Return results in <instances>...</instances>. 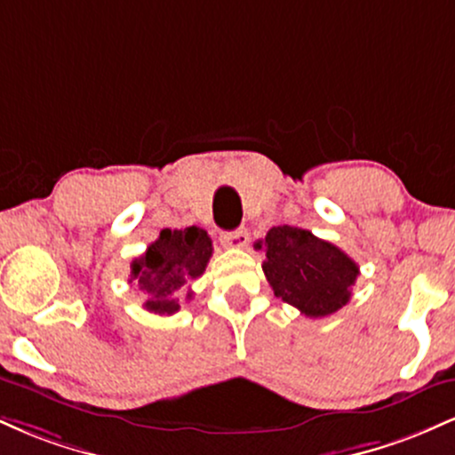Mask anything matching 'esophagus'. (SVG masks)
Returning <instances> with one entry per match:
<instances>
[{
    "label": "esophagus",
    "mask_w": 455,
    "mask_h": 455,
    "mask_svg": "<svg viewBox=\"0 0 455 455\" xmlns=\"http://www.w3.org/2000/svg\"><path fill=\"white\" fill-rule=\"evenodd\" d=\"M250 242V235L245 228H237V231H228L220 235V243L224 248H245Z\"/></svg>",
    "instance_id": "34e87169"
}]
</instances>
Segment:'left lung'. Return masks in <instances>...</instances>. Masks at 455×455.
<instances>
[{
  "mask_svg": "<svg viewBox=\"0 0 455 455\" xmlns=\"http://www.w3.org/2000/svg\"><path fill=\"white\" fill-rule=\"evenodd\" d=\"M263 271L274 295L310 318L329 316L351 299L357 263L306 228L274 227L265 235Z\"/></svg>",
  "mask_w": 455,
  "mask_h": 455,
  "instance_id": "left-lung-1",
  "label": "left lung"
}]
</instances>
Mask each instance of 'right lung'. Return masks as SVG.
Masks as SVG:
<instances>
[{"label":"right lung","mask_w":455,"mask_h":455,"mask_svg":"<svg viewBox=\"0 0 455 455\" xmlns=\"http://www.w3.org/2000/svg\"><path fill=\"white\" fill-rule=\"evenodd\" d=\"M212 250L210 235L198 227L160 231V237L130 265V282L148 295L145 310L175 315L180 310L177 293L190 280L201 278L210 263Z\"/></svg>","instance_id":"right-lung-1"}]
</instances>
